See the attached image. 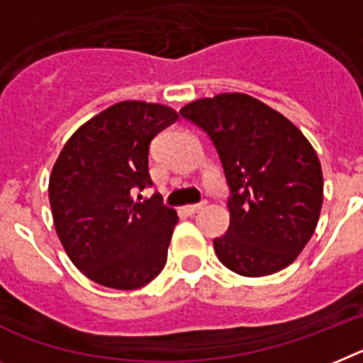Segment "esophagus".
<instances>
[{"mask_svg":"<svg viewBox=\"0 0 363 363\" xmlns=\"http://www.w3.org/2000/svg\"><path fill=\"white\" fill-rule=\"evenodd\" d=\"M203 206H205V203H197V205H186L184 206V210H186L188 214H196V212H199Z\"/></svg>","mask_w":363,"mask_h":363,"instance_id":"esophagus-1","label":"esophagus"}]
</instances>
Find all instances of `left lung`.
Masks as SVG:
<instances>
[{
    "mask_svg": "<svg viewBox=\"0 0 363 363\" xmlns=\"http://www.w3.org/2000/svg\"><path fill=\"white\" fill-rule=\"evenodd\" d=\"M218 149L233 197L219 262L242 277H266L299 257L318 227L323 172L297 125L247 94L203 97L181 108Z\"/></svg>",
    "mask_w": 363,
    "mask_h": 363,
    "instance_id": "obj_1",
    "label": "left lung"
}]
</instances>
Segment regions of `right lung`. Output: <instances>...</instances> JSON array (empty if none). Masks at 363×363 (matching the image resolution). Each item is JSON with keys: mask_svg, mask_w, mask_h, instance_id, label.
Returning a JSON list of instances; mask_svg holds the SVG:
<instances>
[{"mask_svg": "<svg viewBox=\"0 0 363 363\" xmlns=\"http://www.w3.org/2000/svg\"><path fill=\"white\" fill-rule=\"evenodd\" d=\"M179 118L160 103L120 101L84 121L64 144L50 175V205L64 251L84 277L136 290L164 269L179 216L153 196L149 144Z\"/></svg>", "mask_w": 363, "mask_h": 363, "instance_id": "obj_1", "label": "right lung"}]
</instances>
